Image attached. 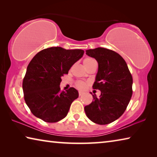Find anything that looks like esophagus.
Returning <instances> with one entry per match:
<instances>
[{
  "instance_id": "obj_1",
  "label": "esophagus",
  "mask_w": 157,
  "mask_h": 157,
  "mask_svg": "<svg viewBox=\"0 0 157 157\" xmlns=\"http://www.w3.org/2000/svg\"><path fill=\"white\" fill-rule=\"evenodd\" d=\"M78 94H79V96H80V95H82V94H83V91H78Z\"/></svg>"
}]
</instances>
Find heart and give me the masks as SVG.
Returning <instances> with one entry per match:
<instances>
[{
    "label": "heart",
    "instance_id": "heart-1",
    "mask_svg": "<svg viewBox=\"0 0 157 157\" xmlns=\"http://www.w3.org/2000/svg\"><path fill=\"white\" fill-rule=\"evenodd\" d=\"M94 61H95V60L94 59H93V58H91V57H86L83 60V63H84V66H86L91 62H94ZM86 82H84V81H81V80L76 81L75 83V86L79 89H84L85 86H86Z\"/></svg>",
    "mask_w": 157,
    "mask_h": 157
}]
</instances>
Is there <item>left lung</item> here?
Here are the masks:
<instances>
[{"mask_svg":"<svg viewBox=\"0 0 157 157\" xmlns=\"http://www.w3.org/2000/svg\"><path fill=\"white\" fill-rule=\"evenodd\" d=\"M86 54L98 63L94 89L101 91L100 98L93 95L94 101L85 106L88 118L98 124L115 121L126 110L132 95L133 79L124 59L113 50L97 48L86 50Z\"/></svg>","mask_w":157,"mask_h":157,"instance_id":"1","label":"left lung"}]
</instances>
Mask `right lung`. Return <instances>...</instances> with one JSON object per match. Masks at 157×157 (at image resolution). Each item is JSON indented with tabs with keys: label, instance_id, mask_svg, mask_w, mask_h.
Wrapping results in <instances>:
<instances>
[{
	"label": "right lung",
	"instance_id": "add662e5",
	"mask_svg": "<svg viewBox=\"0 0 157 157\" xmlns=\"http://www.w3.org/2000/svg\"><path fill=\"white\" fill-rule=\"evenodd\" d=\"M84 52L83 50L51 47L33 58L23 78V91L26 105L34 116L46 123H56L66 116L79 94L73 87L61 91V78L68 74Z\"/></svg>",
	"mask_w": 157,
	"mask_h": 157
}]
</instances>
